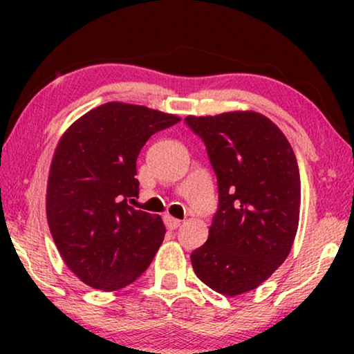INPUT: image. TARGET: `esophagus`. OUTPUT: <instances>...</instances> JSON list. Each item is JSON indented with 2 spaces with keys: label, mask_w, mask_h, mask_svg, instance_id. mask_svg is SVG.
<instances>
[{
  "label": "esophagus",
  "mask_w": 354,
  "mask_h": 354,
  "mask_svg": "<svg viewBox=\"0 0 354 354\" xmlns=\"http://www.w3.org/2000/svg\"><path fill=\"white\" fill-rule=\"evenodd\" d=\"M164 222H166V227L169 230H176L177 227H180V224H182V221H178V219H176V217H171V216L164 217Z\"/></svg>",
  "instance_id": "34e87169"
}]
</instances>
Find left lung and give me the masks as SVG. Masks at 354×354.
Here are the masks:
<instances>
[{
	"label": "left lung",
	"mask_w": 354,
	"mask_h": 354,
	"mask_svg": "<svg viewBox=\"0 0 354 354\" xmlns=\"http://www.w3.org/2000/svg\"><path fill=\"white\" fill-rule=\"evenodd\" d=\"M185 124L205 143L219 203L206 243L190 259L198 279L225 297L250 292L287 259L301 205L288 140L258 113H225Z\"/></svg>",
	"instance_id": "obj_1"
}]
</instances>
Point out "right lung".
I'll list each match as a JSON object with an SVG mask.
<instances>
[{
  "label": "right lung",
  "instance_id": "add662e5",
  "mask_svg": "<svg viewBox=\"0 0 354 354\" xmlns=\"http://www.w3.org/2000/svg\"><path fill=\"white\" fill-rule=\"evenodd\" d=\"M178 120L145 106L106 103L62 135L48 178V225L67 268L90 287L113 292L132 283L161 246V217L130 203L138 196L140 149Z\"/></svg>",
  "mask_w": 354,
  "mask_h": 354
}]
</instances>
